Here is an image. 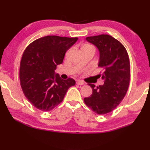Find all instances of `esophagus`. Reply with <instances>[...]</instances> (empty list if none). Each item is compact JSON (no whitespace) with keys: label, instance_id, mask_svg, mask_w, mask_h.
<instances>
[{"label":"esophagus","instance_id":"1","mask_svg":"<svg viewBox=\"0 0 150 150\" xmlns=\"http://www.w3.org/2000/svg\"><path fill=\"white\" fill-rule=\"evenodd\" d=\"M76 83H77V84H78V85H83V84H84V82L83 81H77V82H76Z\"/></svg>","mask_w":150,"mask_h":150}]
</instances>
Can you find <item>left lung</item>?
Returning <instances> with one entry per match:
<instances>
[{
    "instance_id": "obj_1",
    "label": "left lung",
    "mask_w": 150,
    "mask_h": 150,
    "mask_svg": "<svg viewBox=\"0 0 150 150\" xmlns=\"http://www.w3.org/2000/svg\"><path fill=\"white\" fill-rule=\"evenodd\" d=\"M99 51L98 66L103 69L98 75L104 83L92 88L90 97L84 98L85 104L95 113L106 114L119 106L128 91L130 79V63L125 47L109 35H99L86 38Z\"/></svg>"
}]
</instances>
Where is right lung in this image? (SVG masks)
Segmentation results:
<instances>
[{
  "mask_svg": "<svg viewBox=\"0 0 150 150\" xmlns=\"http://www.w3.org/2000/svg\"><path fill=\"white\" fill-rule=\"evenodd\" d=\"M77 40V37L46 36L33 41L24 50L19 70L21 86L25 97L37 109L53 110L75 84L71 78L63 80L59 74L55 75V70Z\"/></svg>",
  "mask_w": 150,
  "mask_h": 150,
  "instance_id": "obj_1",
  "label": "right lung"
}]
</instances>
